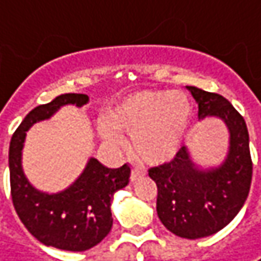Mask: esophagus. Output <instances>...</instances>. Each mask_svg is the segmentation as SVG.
<instances>
[{
  "instance_id": "obj_1",
  "label": "esophagus",
  "mask_w": 261,
  "mask_h": 261,
  "mask_svg": "<svg viewBox=\"0 0 261 261\" xmlns=\"http://www.w3.org/2000/svg\"><path fill=\"white\" fill-rule=\"evenodd\" d=\"M142 175H143V171H140L139 168H133L130 174V181L131 182H134V181H137V179H139Z\"/></svg>"
}]
</instances>
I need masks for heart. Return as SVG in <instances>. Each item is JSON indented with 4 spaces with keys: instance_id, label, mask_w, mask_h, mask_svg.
Instances as JSON below:
<instances>
[{
    "instance_id": "obj_1",
    "label": "heart",
    "mask_w": 261,
    "mask_h": 261,
    "mask_svg": "<svg viewBox=\"0 0 261 261\" xmlns=\"http://www.w3.org/2000/svg\"><path fill=\"white\" fill-rule=\"evenodd\" d=\"M193 108L182 92L140 90L122 97L109 108L108 122L99 133L111 144L121 136H131V150L146 164H164L181 149L188 131Z\"/></svg>"
}]
</instances>
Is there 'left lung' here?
Returning <instances> with one entry per match:
<instances>
[{"label": "left lung", "mask_w": 261, "mask_h": 261, "mask_svg": "<svg viewBox=\"0 0 261 261\" xmlns=\"http://www.w3.org/2000/svg\"><path fill=\"white\" fill-rule=\"evenodd\" d=\"M198 103V118L218 117L229 130V152L215 169H197L186 146L171 162L149 169L156 182V212L165 228L178 237L197 240L219 232L241 210L251 186L253 162L243 115L229 100L187 86Z\"/></svg>", "instance_id": "1"}]
</instances>
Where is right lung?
I'll return each instance as SVG.
<instances>
[{
    "label": "right lung",
    "instance_id": "right-lung-1",
    "mask_svg": "<svg viewBox=\"0 0 261 261\" xmlns=\"http://www.w3.org/2000/svg\"><path fill=\"white\" fill-rule=\"evenodd\" d=\"M87 95L65 93L32 109L10 142L8 165L14 209L20 221L38 241L67 251H86L99 244L112 228L111 201L117 190L128 184L130 166L112 169L90 158L85 171L67 190L57 194L38 191L21 168L26 131L38 121L51 118L64 105L83 107Z\"/></svg>",
    "mask_w": 261,
    "mask_h": 261
}]
</instances>
